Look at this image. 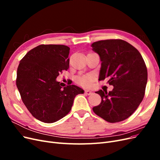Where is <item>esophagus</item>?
<instances>
[{"label": "esophagus", "instance_id": "esophagus-1", "mask_svg": "<svg viewBox=\"0 0 160 160\" xmlns=\"http://www.w3.org/2000/svg\"><path fill=\"white\" fill-rule=\"evenodd\" d=\"M85 93L87 95H91L92 93H93V92H92V91H90V90H85Z\"/></svg>", "mask_w": 160, "mask_h": 160}]
</instances>
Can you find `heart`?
Wrapping results in <instances>:
<instances>
[{
    "label": "heart",
    "mask_w": 160,
    "mask_h": 160,
    "mask_svg": "<svg viewBox=\"0 0 160 160\" xmlns=\"http://www.w3.org/2000/svg\"><path fill=\"white\" fill-rule=\"evenodd\" d=\"M94 79H95L94 75L89 73V74L78 76L76 78V81L77 83L81 85V86L88 88V87H90Z\"/></svg>",
    "instance_id": "heart-1"
}]
</instances>
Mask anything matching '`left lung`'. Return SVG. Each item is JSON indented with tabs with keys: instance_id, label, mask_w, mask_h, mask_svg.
<instances>
[{
	"instance_id": "left-lung-1",
	"label": "left lung",
	"mask_w": 160,
	"mask_h": 160,
	"mask_svg": "<svg viewBox=\"0 0 160 160\" xmlns=\"http://www.w3.org/2000/svg\"><path fill=\"white\" fill-rule=\"evenodd\" d=\"M100 57L99 80L108 79L113 89L96 92L101 103L94 113L109 123L126 119L137 109L145 95L148 71L142 56L129 42L121 39L99 41L91 45Z\"/></svg>"
}]
</instances>
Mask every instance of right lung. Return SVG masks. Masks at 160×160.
<instances>
[{"label": "right lung", "mask_w": 160, "mask_h": 160, "mask_svg": "<svg viewBox=\"0 0 160 160\" xmlns=\"http://www.w3.org/2000/svg\"><path fill=\"white\" fill-rule=\"evenodd\" d=\"M70 48L41 45L21 60L16 83L23 103L34 118L54 123L69 113L75 96L84 93L76 85L62 88L56 79L69 67Z\"/></svg>", "instance_id": "right-lung-1"}]
</instances>
